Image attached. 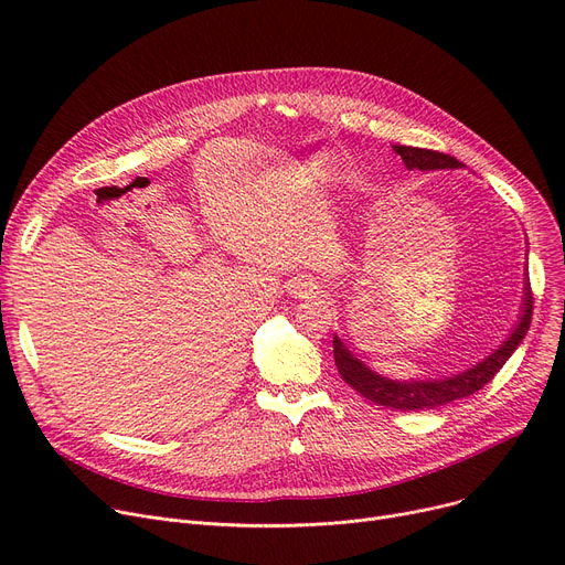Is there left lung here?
Wrapping results in <instances>:
<instances>
[{
    "mask_svg": "<svg viewBox=\"0 0 565 565\" xmlns=\"http://www.w3.org/2000/svg\"><path fill=\"white\" fill-rule=\"evenodd\" d=\"M394 151L403 158L407 169H460L462 162H458L451 156H444L439 151H428V148H414V146H394ZM522 313L515 324L511 337L503 341L492 354L477 366L467 369L465 373L441 377V380H390L382 377L375 371H371L364 362H360L354 354L343 345V341L334 334V362L341 373V377L350 384L352 390H358L364 398L373 401L375 405H384L390 409H435L439 405H447L454 401H460L465 396L477 394L486 384L499 373V369L509 362L511 354L518 350L522 339L526 337V330L531 324V290L524 288L522 298Z\"/></svg>",
    "mask_w": 565,
    "mask_h": 565,
    "instance_id": "obj_1",
    "label": "left lung"
}]
</instances>
